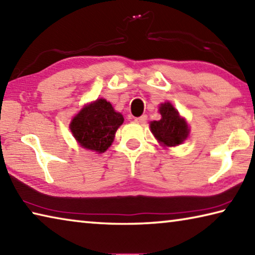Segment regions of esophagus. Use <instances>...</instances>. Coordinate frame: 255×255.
<instances>
[{
    "instance_id": "obj_1",
    "label": "esophagus",
    "mask_w": 255,
    "mask_h": 255,
    "mask_svg": "<svg viewBox=\"0 0 255 255\" xmlns=\"http://www.w3.org/2000/svg\"><path fill=\"white\" fill-rule=\"evenodd\" d=\"M146 120H147V116L146 115H143V116H140V117L135 118V122L138 124H144Z\"/></svg>"
}]
</instances>
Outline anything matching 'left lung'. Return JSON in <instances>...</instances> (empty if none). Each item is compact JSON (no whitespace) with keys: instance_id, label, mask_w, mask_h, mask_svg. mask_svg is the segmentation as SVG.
<instances>
[{"instance_id":"1","label":"left lung","mask_w":255,"mask_h":255,"mask_svg":"<svg viewBox=\"0 0 255 255\" xmlns=\"http://www.w3.org/2000/svg\"><path fill=\"white\" fill-rule=\"evenodd\" d=\"M159 114L162 116L161 120L150 123V130L154 136L164 146L182 144L189 133V127L184 119L180 117L170 102L161 105Z\"/></svg>"}]
</instances>
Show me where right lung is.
Listing matches in <instances>:
<instances>
[{
	"label": "right lung",
	"instance_id": "obj_1",
	"mask_svg": "<svg viewBox=\"0 0 255 255\" xmlns=\"http://www.w3.org/2000/svg\"><path fill=\"white\" fill-rule=\"evenodd\" d=\"M123 123V115L116 112L110 102L99 99L85 106L73 118L70 127L82 147L103 153L110 147L115 133Z\"/></svg>",
	"mask_w": 255,
	"mask_h": 255
}]
</instances>
